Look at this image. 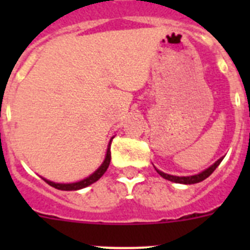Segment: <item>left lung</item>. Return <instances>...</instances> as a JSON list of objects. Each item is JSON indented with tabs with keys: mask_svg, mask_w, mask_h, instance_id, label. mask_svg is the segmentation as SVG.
<instances>
[{
	"mask_svg": "<svg viewBox=\"0 0 250 250\" xmlns=\"http://www.w3.org/2000/svg\"><path fill=\"white\" fill-rule=\"evenodd\" d=\"M224 159V156L220 159H218V160L214 163L213 165H210L209 167H207L205 170H203V171H200L199 174H195V175H190V176H176V175H170V174H165L163 173L161 170H158L155 167V170L158 171V174L160 176H163L164 179H167V180H170V182L173 183H178V184H196V183H200L203 182V180H205V179L208 178V176H210L211 173H213L214 170L216 169V167H219V164L222 163V160Z\"/></svg>",
	"mask_w": 250,
	"mask_h": 250,
	"instance_id": "obj_1",
	"label": "left lung"
}]
</instances>
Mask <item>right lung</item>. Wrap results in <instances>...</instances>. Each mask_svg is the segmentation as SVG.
<instances>
[{"label":"right lung","mask_w":250,"mask_h":250,"mask_svg":"<svg viewBox=\"0 0 250 250\" xmlns=\"http://www.w3.org/2000/svg\"><path fill=\"white\" fill-rule=\"evenodd\" d=\"M110 146H111V140H110L109 145H107V150H106V155L105 159H104L103 164L98 167V170H95L94 173L91 175H89L87 178L83 179L80 182H76V183H67V184H62V183H54V182H50L47 179L42 178L48 185L51 187L56 188L59 190H80V189H83V188L89 187V185L94 184L95 182H98L99 179L105 174V171L107 170L110 165V160H111V151H110Z\"/></svg>","instance_id":"obj_1"}]
</instances>
